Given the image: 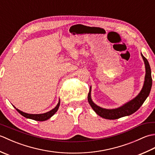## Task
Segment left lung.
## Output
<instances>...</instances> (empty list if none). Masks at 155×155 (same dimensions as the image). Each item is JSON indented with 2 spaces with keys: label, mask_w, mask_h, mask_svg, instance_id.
<instances>
[{
  "label": "left lung",
  "mask_w": 155,
  "mask_h": 155,
  "mask_svg": "<svg viewBox=\"0 0 155 155\" xmlns=\"http://www.w3.org/2000/svg\"><path fill=\"white\" fill-rule=\"evenodd\" d=\"M141 56H142L144 64H145V78H144V83L142 90L140 92V93L137 95V97H136L132 101L124 104L121 107L115 108V109H105V108L97 106L91 100L90 88L89 93L88 94V103L90 104L92 108L98 116L109 120L117 119V118H119L120 117L132 114L133 113H135L142 106L144 101L147 99V98L149 95L151 87H152V77H151V69L149 62L142 54H141Z\"/></svg>",
  "instance_id": "1"
}]
</instances>
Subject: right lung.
<instances>
[{
    "mask_svg": "<svg viewBox=\"0 0 155 155\" xmlns=\"http://www.w3.org/2000/svg\"><path fill=\"white\" fill-rule=\"evenodd\" d=\"M60 106V100H59L58 103L57 104V106H56L55 108H54L53 109L50 110L49 112H47V113H44V114H28V113H25L24 112H22L21 110H20L17 108H16V110H17L18 113L22 115L23 117H25L27 118H30V119H32L35 120H38V121H44L46 120H48V118H50L52 116L55 114L56 112H57L58 109V107Z\"/></svg>",
    "mask_w": 155,
    "mask_h": 155,
    "instance_id": "right-lung-1",
    "label": "right lung"
}]
</instances>
